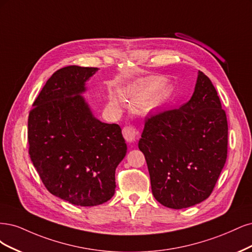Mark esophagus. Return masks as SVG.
<instances>
[{"instance_id":"1","label":"esophagus","mask_w":252,"mask_h":252,"mask_svg":"<svg viewBox=\"0 0 252 252\" xmlns=\"http://www.w3.org/2000/svg\"><path fill=\"white\" fill-rule=\"evenodd\" d=\"M123 134H124V137H125V139L126 140V142L132 143V142L135 141L138 132L136 131V128L134 126H126L123 128Z\"/></svg>"}]
</instances>
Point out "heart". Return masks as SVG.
I'll use <instances>...</instances> for the list:
<instances>
[{
    "label": "heart",
    "instance_id": "heart-1",
    "mask_svg": "<svg viewBox=\"0 0 252 252\" xmlns=\"http://www.w3.org/2000/svg\"><path fill=\"white\" fill-rule=\"evenodd\" d=\"M166 80L160 76H152L145 79L134 91L126 94V99L133 107H143L150 101L157 103L162 99L166 92ZM113 103L117 104V100L113 99Z\"/></svg>",
    "mask_w": 252,
    "mask_h": 252
}]
</instances>
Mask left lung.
<instances>
[{"label": "left lung", "instance_id": "left-lung-1", "mask_svg": "<svg viewBox=\"0 0 252 252\" xmlns=\"http://www.w3.org/2000/svg\"><path fill=\"white\" fill-rule=\"evenodd\" d=\"M227 142L226 113L212 80L199 71L188 102L145 120L138 148L155 199L173 209L206 200L226 162Z\"/></svg>", "mask_w": 252, "mask_h": 252}]
</instances>
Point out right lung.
Segmentation results:
<instances>
[{
	"label": "right lung",
	"mask_w": 252,
	"mask_h": 252,
	"mask_svg": "<svg viewBox=\"0 0 252 252\" xmlns=\"http://www.w3.org/2000/svg\"><path fill=\"white\" fill-rule=\"evenodd\" d=\"M97 68L54 72L28 117L29 155L46 189L78 206H96L115 193V170L126 154L116 124L94 117L82 96Z\"/></svg>",
	"instance_id": "1"
}]
</instances>
